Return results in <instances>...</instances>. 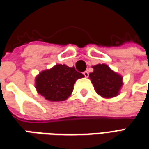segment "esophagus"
I'll return each mask as SVG.
<instances>
[{
    "instance_id": "esophagus-1",
    "label": "esophagus",
    "mask_w": 149,
    "mask_h": 149,
    "mask_svg": "<svg viewBox=\"0 0 149 149\" xmlns=\"http://www.w3.org/2000/svg\"><path fill=\"white\" fill-rule=\"evenodd\" d=\"M84 77H88L89 72L88 71H84Z\"/></svg>"
}]
</instances>
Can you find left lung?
I'll list each match as a JSON object with an SVG mask.
<instances>
[{"label": "left lung", "mask_w": 149, "mask_h": 149, "mask_svg": "<svg viewBox=\"0 0 149 149\" xmlns=\"http://www.w3.org/2000/svg\"><path fill=\"white\" fill-rule=\"evenodd\" d=\"M94 71L89 74V78L93 84L98 94L103 98L117 96L122 84V77L114 72L105 64L93 66Z\"/></svg>", "instance_id": "left-lung-1"}]
</instances>
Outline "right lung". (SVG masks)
I'll return each mask as SVG.
<instances>
[{
  "label": "right lung",
  "mask_w": 149,
  "mask_h": 149,
  "mask_svg": "<svg viewBox=\"0 0 149 149\" xmlns=\"http://www.w3.org/2000/svg\"><path fill=\"white\" fill-rule=\"evenodd\" d=\"M84 77L74 67L56 65L50 69L41 72L35 78V88L38 94L52 102L64 101L73 91L76 80Z\"/></svg>",
  "instance_id": "obj_1"
}]
</instances>
